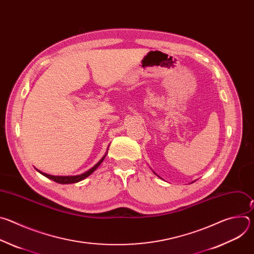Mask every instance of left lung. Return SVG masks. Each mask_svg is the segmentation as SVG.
Instances as JSON below:
<instances>
[{
  "label": "left lung",
  "mask_w": 254,
  "mask_h": 254,
  "mask_svg": "<svg viewBox=\"0 0 254 254\" xmlns=\"http://www.w3.org/2000/svg\"><path fill=\"white\" fill-rule=\"evenodd\" d=\"M155 174H156V173H155Z\"/></svg>",
  "instance_id": "obj_1"
}]
</instances>
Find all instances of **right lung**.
<instances>
[{
  "mask_svg": "<svg viewBox=\"0 0 254 254\" xmlns=\"http://www.w3.org/2000/svg\"><path fill=\"white\" fill-rule=\"evenodd\" d=\"M107 152H108V151H106L105 155L100 159V161H99L95 166H93L91 169H89V170L86 171L85 173L80 174V175H77V176H53V175L45 174V173H43V172H41V171H38V170H37V171H38L40 174H42L43 176H45L46 178H48V179H50V180L54 181V182L59 183V184H73V183H77V182H80V181H82L83 179L87 178L88 176H90V175L100 166V164L103 162L104 158L106 157Z\"/></svg>",
  "mask_w": 254,
  "mask_h": 254,
  "instance_id": "add662e5",
  "label": "right lung"
}]
</instances>
